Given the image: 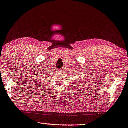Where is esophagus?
Returning a JSON list of instances; mask_svg holds the SVG:
<instances>
[{
  "label": "esophagus",
  "instance_id": "34e87169",
  "mask_svg": "<svg viewBox=\"0 0 128 128\" xmlns=\"http://www.w3.org/2000/svg\"><path fill=\"white\" fill-rule=\"evenodd\" d=\"M61 71H62V69L60 70V71H59V72H61Z\"/></svg>",
  "mask_w": 128,
  "mask_h": 128
}]
</instances>
